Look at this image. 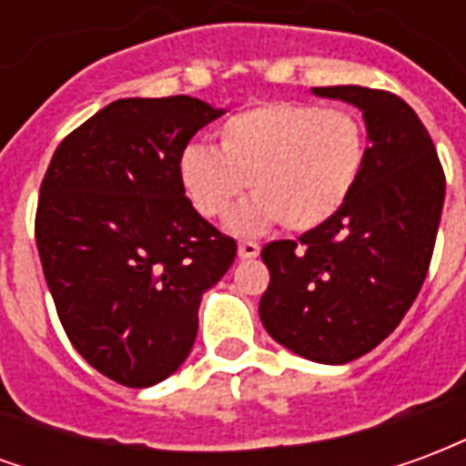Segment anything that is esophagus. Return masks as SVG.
Listing matches in <instances>:
<instances>
[{
    "label": "esophagus",
    "instance_id": "34e87169",
    "mask_svg": "<svg viewBox=\"0 0 466 466\" xmlns=\"http://www.w3.org/2000/svg\"><path fill=\"white\" fill-rule=\"evenodd\" d=\"M239 257L242 259H254V257H259V244L257 242H239Z\"/></svg>",
    "mask_w": 466,
    "mask_h": 466
}]
</instances>
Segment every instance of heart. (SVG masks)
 Segmentation results:
<instances>
[{"mask_svg": "<svg viewBox=\"0 0 466 466\" xmlns=\"http://www.w3.org/2000/svg\"><path fill=\"white\" fill-rule=\"evenodd\" d=\"M219 149L189 144L179 179L194 209L222 219L234 214L237 232H259L279 219L289 232L329 222L350 202L367 164V132L351 109L309 102H267L237 112L217 129Z\"/></svg>", "mask_w": 466, "mask_h": 466, "instance_id": "heart-1", "label": "heart"}]
</instances>
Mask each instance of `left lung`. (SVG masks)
Listing matches in <instances>:
<instances>
[{
    "mask_svg": "<svg viewBox=\"0 0 466 466\" xmlns=\"http://www.w3.org/2000/svg\"><path fill=\"white\" fill-rule=\"evenodd\" d=\"M312 92L361 109L367 164L329 222L264 247L269 287L259 317L304 360L347 364L384 342L417 299L447 184L430 132L401 96L357 85Z\"/></svg>",
    "mask_w": 466,
    "mask_h": 466,
    "instance_id": "1",
    "label": "left lung"
}]
</instances>
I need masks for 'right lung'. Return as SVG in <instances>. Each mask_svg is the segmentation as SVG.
Here are the masks:
<instances>
[{"instance_id": "1", "label": "right lung", "mask_w": 466, "mask_h": 466, "mask_svg": "<svg viewBox=\"0 0 466 466\" xmlns=\"http://www.w3.org/2000/svg\"><path fill=\"white\" fill-rule=\"evenodd\" d=\"M222 115L184 95L116 99L66 134L42 179L35 237L59 322L124 387L179 370L202 294L237 257L179 179L189 139Z\"/></svg>"}]
</instances>
